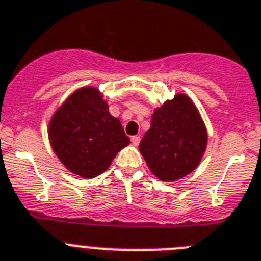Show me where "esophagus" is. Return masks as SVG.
<instances>
[{"mask_svg":"<svg viewBox=\"0 0 261 261\" xmlns=\"http://www.w3.org/2000/svg\"><path fill=\"white\" fill-rule=\"evenodd\" d=\"M131 143L134 144V146H138V144L141 143V137H139V135H134V137H131Z\"/></svg>","mask_w":261,"mask_h":261,"instance_id":"1","label":"esophagus"}]
</instances>
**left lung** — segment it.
I'll return each instance as SVG.
<instances>
[{"label":"left lung","mask_w":261,"mask_h":261,"mask_svg":"<svg viewBox=\"0 0 261 261\" xmlns=\"http://www.w3.org/2000/svg\"><path fill=\"white\" fill-rule=\"evenodd\" d=\"M207 146V130L192 100L178 94L154 111L139 144L152 174L163 181L180 179L198 167Z\"/></svg>","instance_id":"left-lung-1"}]
</instances>
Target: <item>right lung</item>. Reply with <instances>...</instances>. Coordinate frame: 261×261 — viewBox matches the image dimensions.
Returning <instances> with one entry per match:
<instances>
[{"instance_id": "add662e5", "label": "right lung", "mask_w": 261, "mask_h": 261, "mask_svg": "<svg viewBox=\"0 0 261 261\" xmlns=\"http://www.w3.org/2000/svg\"><path fill=\"white\" fill-rule=\"evenodd\" d=\"M53 150L69 171L94 178L106 171L130 139L94 87L71 94L50 120Z\"/></svg>"}]
</instances>
